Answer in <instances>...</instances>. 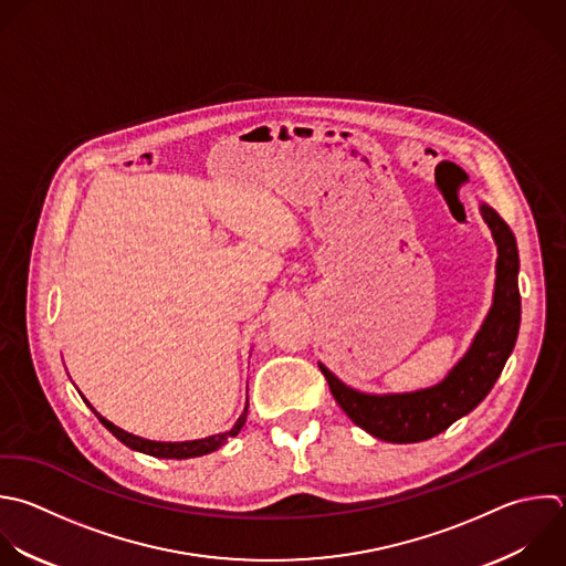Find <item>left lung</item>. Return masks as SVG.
I'll return each mask as SVG.
<instances>
[{"label":"left lung","mask_w":566,"mask_h":566,"mask_svg":"<svg viewBox=\"0 0 566 566\" xmlns=\"http://www.w3.org/2000/svg\"><path fill=\"white\" fill-rule=\"evenodd\" d=\"M480 212L497 245L493 305L471 349L440 385L413 394L369 396L349 389L325 365H318L343 411L374 438L420 442L438 436L484 400L513 352L520 327L517 245L513 232L493 208L480 206Z\"/></svg>","instance_id":"obj_1"}]
</instances>
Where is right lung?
I'll return each mask as SVG.
<instances>
[{"instance_id": "1", "label": "right lung", "mask_w": 566, "mask_h": 566, "mask_svg": "<svg viewBox=\"0 0 566 566\" xmlns=\"http://www.w3.org/2000/svg\"><path fill=\"white\" fill-rule=\"evenodd\" d=\"M86 400V398H84ZM88 402V400H86ZM91 407V405H88ZM95 411V409H93ZM95 416L102 420V424L113 431V436H117L126 447L130 449H137L142 453H148V455H155V458H195V455H203V453H210L219 447H223L230 438H234L241 427L245 424V418H248V407L245 411L241 413V418L234 422V427L226 433H219V436H210V438H201V440H190V442H155V440H146V438H139V436H133L124 429H119L117 424H113L111 420H106L104 416H99L95 411Z\"/></svg>"}]
</instances>
